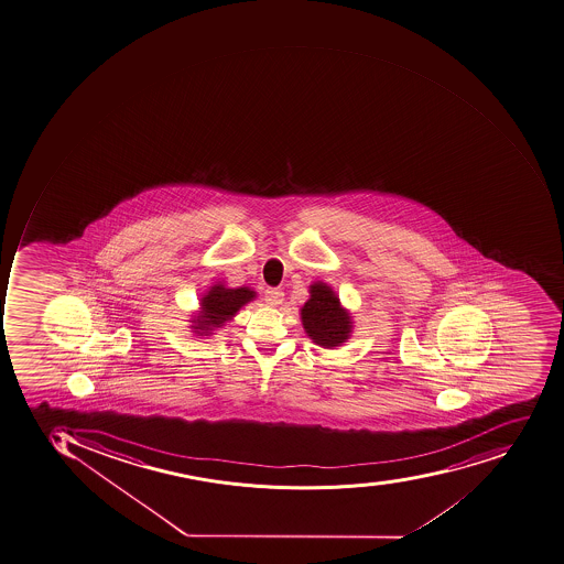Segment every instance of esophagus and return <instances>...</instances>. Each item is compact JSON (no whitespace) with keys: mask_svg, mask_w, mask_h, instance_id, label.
I'll list each match as a JSON object with an SVG mask.
<instances>
[{"mask_svg":"<svg viewBox=\"0 0 564 564\" xmlns=\"http://www.w3.org/2000/svg\"><path fill=\"white\" fill-rule=\"evenodd\" d=\"M284 292L281 289H267L265 290V302L269 306H280L283 302Z\"/></svg>","mask_w":564,"mask_h":564,"instance_id":"34e87169","label":"esophagus"}]
</instances>
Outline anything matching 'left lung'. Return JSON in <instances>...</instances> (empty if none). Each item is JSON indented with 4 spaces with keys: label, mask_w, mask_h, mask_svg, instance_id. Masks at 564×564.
<instances>
[{
    "label": "left lung",
    "mask_w": 564,
    "mask_h": 564,
    "mask_svg": "<svg viewBox=\"0 0 564 564\" xmlns=\"http://www.w3.org/2000/svg\"><path fill=\"white\" fill-rule=\"evenodd\" d=\"M310 293V301L302 307V324L306 333L324 348L340 345L351 333L348 313L339 306V299L327 284L315 283Z\"/></svg>",
    "instance_id": "1"
}]
</instances>
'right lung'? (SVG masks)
<instances>
[{
  "instance_id": "add662e5",
  "label": "right lung",
  "mask_w": 564,
  "mask_h": 564,
  "mask_svg": "<svg viewBox=\"0 0 564 564\" xmlns=\"http://www.w3.org/2000/svg\"><path fill=\"white\" fill-rule=\"evenodd\" d=\"M254 297V292L249 289H224L215 286L202 299V316H198V327L200 330H213L210 327L219 325L236 315L240 306Z\"/></svg>"
}]
</instances>
